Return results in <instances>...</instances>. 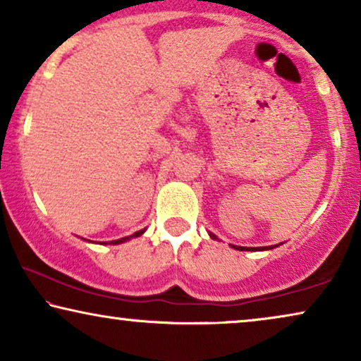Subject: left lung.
Segmentation results:
<instances>
[{
  "label": "left lung",
  "instance_id": "left-lung-1",
  "mask_svg": "<svg viewBox=\"0 0 361 361\" xmlns=\"http://www.w3.org/2000/svg\"><path fill=\"white\" fill-rule=\"evenodd\" d=\"M210 236L212 238H216V236L214 235V233H210ZM276 245H273V246H259V248H245V246H236V245H231V248H235V250H240V251H263V250H271V248H274Z\"/></svg>",
  "mask_w": 361,
  "mask_h": 361
}]
</instances>
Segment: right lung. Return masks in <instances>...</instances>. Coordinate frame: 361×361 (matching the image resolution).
Here are the masks:
<instances>
[{
    "label": "right lung",
    "mask_w": 361,
    "mask_h": 361,
    "mask_svg": "<svg viewBox=\"0 0 361 361\" xmlns=\"http://www.w3.org/2000/svg\"><path fill=\"white\" fill-rule=\"evenodd\" d=\"M145 233V230H140V231H136L135 235H131V236H125V238H120V240H115V241H110L111 245H120V243H125V241H128L130 238H133V236H140V235H142Z\"/></svg>",
    "instance_id": "right-lung-1"
}]
</instances>
